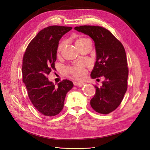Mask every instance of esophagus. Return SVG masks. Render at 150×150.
Returning <instances> with one entry per match:
<instances>
[{
  "instance_id": "esophagus-1",
  "label": "esophagus",
  "mask_w": 150,
  "mask_h": 150,
  "mask_svg": "<svg viewBox=\"0 0 150 150\" xmlns=\"http://www.w3.org/2000/svg\"><path fill=\"white\" fill-rule=\"evenodd\" d=\"M74 84L75 86H82L85 84V83H83V82H80V81H78V82L74 81Z\"/></svg>"
}]
</instances>
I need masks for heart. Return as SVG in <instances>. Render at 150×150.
Listing matches in <instances>:
<instances>
[{
  "label": "heart",
  "mask_w": 150,
  "mask_h": 150,
  "mask_svg": "<svg viewBox=\"0 0 150 150\" xmlns=\"http://www.w3.org/2000/svg\"><path fill=\"white\" fill-rule=\"evenodd\" d=\"M90 43V40L88 38L84 37H77L75 40V43L77 48L79 50H81L82 48L84 47L86 44ZM64 46V42H61L59 43V45L57 49V55H59L62 51L63 48ZM85 64L83 63H79V64L73 65L67 67L64 70V74L67 76H71L77 79H82L85 75Z\"/></svg>",
  "instance_id": "obj_1"
}]
</instances>
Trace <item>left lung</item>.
<instances>
[{
	"label": "left lung",
	"instance_id": "8db88e82",
	"mask_svg": "<svg viewBox=\"0 0 150 150\" xmlns=\"http://www.w3.org/2000/svg\"><path fill=\"white\" fill-rule=\"evenodd\" d=\"M95 42L96 60L91 73L92 79L104 76L102 86L95 85L96 92L90 105L97 113L107 115L122 103L128 87V67L124 47L112 33L100 26L75 27Z\"/></svg>",
	"mask_w": 150,
	"mask_h": 150
}]
</instances>
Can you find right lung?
Segmentation results:
<instances>
[{
  "mask_svg": "<svg viewBox=\"0 0 150 150\" xmlns=\"http://www.w3.org/2000/svg\"><path fill=\"white\" fill-rule=\"evenodd\" d=\"M71 28L59 25L44 28L29 43L23 57L22 80L28 98L38 112L47 117L55 116L61 112L66 94L74 86L72 81L64 80L56 87L47 78L55 69L60 39Z\"/></svg>",
  "mask_w": 150,
  "mask_h": 150,
  "instance_id": "right-lung-1",
  "label": "right lung"
}]
</instances>
